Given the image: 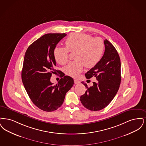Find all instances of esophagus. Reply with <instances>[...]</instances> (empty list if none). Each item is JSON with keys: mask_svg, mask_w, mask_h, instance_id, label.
<instances>
[{"mask_svg": "<svg viewBox=\"0 0 146 146\" xmlns=\"http://www.w3.org/2000/svg\"><path fill=\"white\" fill-rule=\"evenodd\" d=\"M74 83H75V84H79L80 83V81L77 80H74Z\"/></svg>", "mask_w": 146, "mask_h": 146, "instance_id": "34e87169", "label": "esophagus"}]
</instances>
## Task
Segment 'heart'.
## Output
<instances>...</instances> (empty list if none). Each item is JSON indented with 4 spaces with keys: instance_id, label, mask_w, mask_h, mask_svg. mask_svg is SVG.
<instances>
[{
    "instance_id": "heart-1",
    "label": "heart",
    "mask_w": 146,
    "mask_h": 146,
    "mask_svg": "<svg viewBox=\"0 0 146 146\" xmlns=\"http://www.w3.org/2000/svg\"><path fill=\"white\" fill-rule=\"evenodd\" d=\"M65 47H56L53 52L58 63L64 65L69 60V52L74 53L75 61L71 62L64 69L68 76L76 78L80 75L86 66L92 68L102 59L104 44L101 38H93L83 33H72L65 40Z\"/></svg>"
}]
</instances>
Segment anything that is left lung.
<instances>
[{"label": "left lung", "mask_w": 146, "mask_h": 146, "mask_svg": "<svg viewBox=\"0 0 146 146\" xmlns=\"http://www.w3.org/2000/svg\"><path fill=\"white\" fill-rule=\"evenodd\" d=\"M105 50L99 62L85 74L87 79L93 76L97 81L92 87L83 83L87 90L80 97L83 105L90 111L106 108L116 95L121 84V59L113 45L104 41Z\"/></svg>", "instance_id": "obj_1"}]
</instances>
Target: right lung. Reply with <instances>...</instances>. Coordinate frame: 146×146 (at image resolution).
Listing matches in <instances>:
<instances>
[{
  "instance_id": "add662e5",
  "label": "right lung",
  "mask_w": 146,
  "mask_h": 146,
  "mask_svg": "<svg viewBox=\"0 0 146 146\" xmlns=\"http://www.w3.org/2000/svg\"><path fill=\"white\" fill-rule=\"evenodd\" d=\"M66 35L65 33L44 34L32 43L25 52L22 70V82L33 104L46 112L60 108L66 93L74 84L72 77L64 76L63 72L55 69L54 50ZM56 72L60 73L62 78L54 86L50 78L51 74Z\"/></svg>"
}]
</instances>
